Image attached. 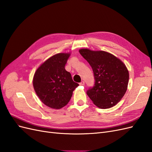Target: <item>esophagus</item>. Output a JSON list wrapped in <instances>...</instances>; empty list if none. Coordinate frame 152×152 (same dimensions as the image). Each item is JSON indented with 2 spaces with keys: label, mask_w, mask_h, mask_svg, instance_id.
<instances>
[{
  "label": "esophagus",
  "mask_w": 152,
  "mask_h": 152,
  "mask_svg": "<svg viewBox=\"0 0 152 152\" xmlns=\"http://www.w3.org/2000/svg\"><path fill=\"white\" fill-rule=\"evenodd\" d=\"M79 84H80V86H84V84H85V82H84V81H82Z\"/></svg>",
  "instance_id": "1"
}]
</instances>
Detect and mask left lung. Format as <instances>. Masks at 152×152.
Segmentation results:
<instances>
[{
	"label": "left lung",
	"mask_w": 152,
	"mask_h": 152,
	"mask_svg": "<svg viewBox=\"0 0 152 152\" xmlns=\"http://www.w3.org/2000/svg\"><path fill=\"white\" fill-rule=\"evenodd\" d=\"M79 53L93 68L95 84L87 92L93 103L99 108L117 104L126 93L129 74L120 59L104 50L80 49Z\"/></svg>",
	"instance_id": "8db88e82"
}]
</instances>
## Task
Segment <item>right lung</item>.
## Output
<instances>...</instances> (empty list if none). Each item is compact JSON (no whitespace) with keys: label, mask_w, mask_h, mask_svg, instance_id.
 <instances>
[{"label":"right lung","mask_w":152,"mask_h":152,"mask_svg":"<svg viewBox=\"0 0 152 152\" xmlns=\"http://www.w3.org/2000/svg\"><path fill=\"white\" fill-rule=\"evenodd\" d=\"M70 53H61L48 58L37 69L33 86L37 95L45 105L60 109L70 100L79 84L73 82L65 66Z\"/></svg>","instance_id":"right-lung-1"}]
</instances>
